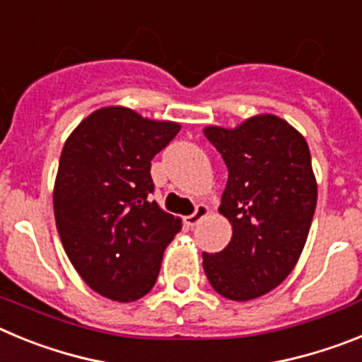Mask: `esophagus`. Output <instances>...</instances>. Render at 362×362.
Returning a JSON list of instances; mask_svg holds the SVG:
<instances>
[{"label":"esophagus","instance_id":"obj_1","mask_svg":"<svg viewBox=\"0 0 362 362\" xmlns=\"http://www.w3.org/2000/svg\"><path fill=\"white\" fill-rule=\"evenodd\" d=\"M209 212H210V209H209V206H206V204H197L196 212L190 214V216H187L183 219L185 225L190 226V228H194V226H196L197 223H199V221L203 219V217L209 216Z\"/></svg>","mask_w":362,"mask_h":362}]
</instances>
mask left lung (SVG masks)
<instances>
[{
    "label": "left lung",
    "mask_w": 362,
    "mask_h": 362,
    "mask_svg": "<svg viewBox=\"0 0 362 362\" xmlns=\"http://www.w3.org/2000/svg\"><path fill=\"white\" fill-rule=\"evenodd\" d=\"M204 136L228 168L219 212L232 225L225 250L203 254L204 274L226 299H255L290 276L305 248L317 204L308 143L272 114Z\"/></svg>",
    "instance_id": "left-lung-1"
}]
</instances>
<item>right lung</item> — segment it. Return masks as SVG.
Returning <instances> with one entry per match:
<instances>
[{"label":"right lung","mask_w":362,"mask_h":362,"mask_svg":"<svg viewBox=\"0 0 362 362\" xmlns=\"http://www.w3.org/2000/svg\"><path fill=\"white\" fill-rule=\"evenodd\" d=\"M181 130L124 107L92 112L63 146L54 216L70 263L94 292L130 303L152 290L181 219L159 209L150 161Z\"/></svg>","instance_id":"right-lung-1"}]
</instances>
